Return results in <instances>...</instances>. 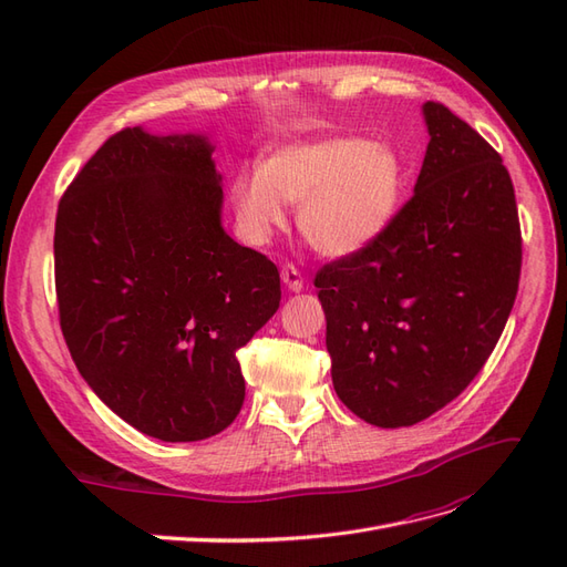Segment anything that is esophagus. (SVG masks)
Here are the masks:
<instances>
[{"mask_svg": "<svg viewBox=\"0 0 567 567\" xmlns=\"http://www.w3.org/2000/svg\"><path fill=\"white\" fill-rule=\"evenodd\" d=\"M281 281L288 286V290H293V293H300V290L305 288L302 274H300V269L296 265H284Z\"/></svg>", "mask_w": 567, "mask_h": 567, "instance_id": "1", "label": "esophagus"}]
</instances>
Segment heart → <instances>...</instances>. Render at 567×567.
Instances as JSON below:
<instances>
[{"label":"heart","mask_w":567,"mask_h":567,"mask_svg":"<svg viewBox=\"0 0 567 567\" xmlns=\"http://www.w3.org/2000/svg\"><path fill=\"white\" fill-rule=\"evenodd\" d=\"M406 163L390 144L362 136H323L271 153L265 169H244L231 182L238 229L267 244L286 219L284 204L300 205L298 229L323 255L367 248L398 215Z\"/></svg>","instance_id":"heart-1"}]
</instances>
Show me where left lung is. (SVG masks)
I'll return each instance as SVG.
<instances>
[{"instance_id": "8db88e82", "label": "left lung", "mask_w": 567, "mask_h": 567, "mask_svg": "<svg viewBox=\"0 0 567 567\" xmlns=\"http://www.w3.org/2000/svg\"><path fill=\"white\" fill-rule=\"evenodd\" d=\"M411 196L367 248L315 277L338 398L379 427L447 406L485 367L513 310L523 236L502 156L447 106Z\"/></svg>"}]
</instances>
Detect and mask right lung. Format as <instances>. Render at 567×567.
Returning a JSON list of instances; mask_svg holds the SVG:
<instances>
[{
    "mask_svg": "<svg viewBox=\"0 0 567 567\" xmlns=\"http://www.w3.org/2000/svg\"><path fill=\"white\" fill-rule=\"evenodd\" d=\"M200 134L125 127L68 184L54 231L59 321L82 379L163 442L213 437L238 416L236 352L279 310L267 255L219 225Z\"/></svg>",
    "mask_w": 567,
    "mask_h": 567,
    "instance_id": "1",
    "label": "right lung"
}]
</instances>
